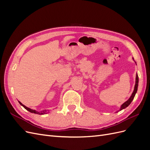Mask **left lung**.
Segmentation results:
<instances>
[{"instance_id": "1", "label": "left lung", "mask_w": 150, "mask_h": 150, "mask_svg": "<svg viewBox=\"0 0 150 150\" xmlns=\"http://www.w3.org/2000/svg\"><path fill=\"white\" fill-rule=\"evenodd\" d=\"M138 86V74H137V75H136V82H135V85H134V90H133V92L132 93V96H130V98L126 101V102H125L122 106H121L120 110H123V109H124L125 108H127L128 106L130 103H131V102L133 101V98L134 97L135 94H136L137 91Z\"/></svg>"}]
</instances>
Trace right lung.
<instances>
[{
  "instance_id": "obj_1",
  "label": "right lung",
  "mask_w": 150,
  "mask_h": 150,
  "mask_svg": "<svg viewBox=\"0 0 150 150\" xmlns=\"http://www.w3.org/2000/svg\"><path fill=\"white\" fill-rule=\"evenodd\" d=\"M19 102V103H20L22 106H23V107L24 108H25L27 111H28V112H31V113H36V114H38V115H43V114H45V113H46V110H43V111H42V112H41L40 113V112H37V111H35V110H32V109H30V108H27V107H25V105H23L21 102H20V101H18Z\"/></svg>"
}]
</instances>
